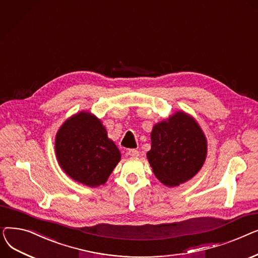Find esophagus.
Segmentation results:
<instances>
[{"mask_svg": "<svg viewBox=\"0 0 258 258\" xmlns=\"http://www.w3.org/2000/svg\"><path fill=\"white\" fill-rule=\"evenodd\" d=\"M126 155L130 157H138L139 156V152L137 150H128L126 152Z\"/></svg>", "mask_w": 258, "mask_h": 258, "instance_id": "34e87169", "label": "esophagus"}]
</instances>
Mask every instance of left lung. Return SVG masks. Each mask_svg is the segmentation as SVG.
I'll use <instances>...</instances> for the list:
<instances>
[{"label":"left lung","instance_id":"left-lung-1","mask_svg":"<svg viewBox=\"0 0 258 258\" xmlns=\"http://www.w3.org/2000/svg\"><path fill=\"white\" fill-rule=\"evenodd\" d=\"M146 157L156 178L167 187L183 184L201 170L207 157V139L197 120L183 111L156 123Z\"/></svg>","mask_w":258,"mask_h":258}]
</instances>
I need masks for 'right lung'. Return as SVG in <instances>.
Returning <instances> with one entry per match:
<instances>
[{
    "mask_svg": "<svg viewBox=\"0 0 258 258\" xmlns=\"http://www.w3.org/2000/svg\"><path fill=\"white\" fill-rule=\"evenodd\" d=\"M55 154L66 174L89 187L104 185L121 154L99 118L81 111L68 118L56 133Z\"/></svg>",
    "mask_w": 258,
    "mask_h": 258,
    "instance_id": "1",
    "label": "right lung"
}]
</instances>
